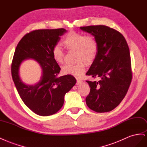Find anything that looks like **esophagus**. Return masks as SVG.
Returning <instances> with one entry per match:
<instances>
[{
	"label": "esophagus",
	"mask_w": 147,
	"mask_h": 147,
	"mask_svg": "<svg viewBox=\"0 0 147 147\" xmlns=\"http://www.w3.org/2000/svg\"><path fill=\"white\" fill-rule=\"evenodd\" d=\"M82 82V80L81 79H77V82H76V84L77 85H79L80 84H81Z\"/></svg>",
	"instance_id": "34e87169"
}]
</instances>
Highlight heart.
Instances as JSON below:
<instances>
[{
    "mask_svg": "<svg viewBox=\"0 0 147 147\" xmlns=\"http://www.w3.org/2000/svg\"><path fill=\"white\" fill-rule=\"evenodd\" d=\"M63 44L68 49L76 50V60L79 61L75 65L67 64L61 68V73L65 75H72L81 77L86 71V65L82 61L90 63L95 59L98 51L96 40L92 35H86L76 31H70L63 39ZM52 55L58 63L63 61L64 53L61 47L57 45L52 49Z\"/></svg>",
    "mask_w": 147,
    "mask_h": 147,
    "instance_id": "1",
    "label": "heart"
}]
</instances>
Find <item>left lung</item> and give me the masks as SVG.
I'll return each instance as SVG.
<instances>
[{"mask_svg":"<svg viewBox=\"0 0 147 147\" xmlns=\"http://www.w3.org/2000/svg\"><path fill=\"white\" fill-rule=\"evenodd\" d=\"M80 29L93 35L98 46L97 55L86 74L100 80H86L90 88L86 104L96 112H110L120 105L131 82L128 45L121 33L106 26H90Z\"/></svg>","mask_w":147,"mask_h":147,"instance_id":"left-lung-1","label":"left lung"}]
</instances>
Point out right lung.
I'll return each mask as SVG.
<instances>
[{
	"mask_svg": "<svg viewBox=\"0 0 147 147\" xmlns=\"http://www.w3.org/2000/svg\"><path fill=\"white\" fill-rule=\"evenodd\" d=\"M65 32V29L35 30L28 33L19 42L11 63V75L22 101L36 114L49 116L57 112L64 103L65 94L74 86L72 75L58 77L60 68L54 60L52 49ZM33 58L40 65V81L32 86L23 83L19 76L21 63Z\"/></svg>",
	"mask_w": 147,
	"mask_h": 147,
	"instance_id": "add662e5",
	"label": "right lung"
}]
</instances>
